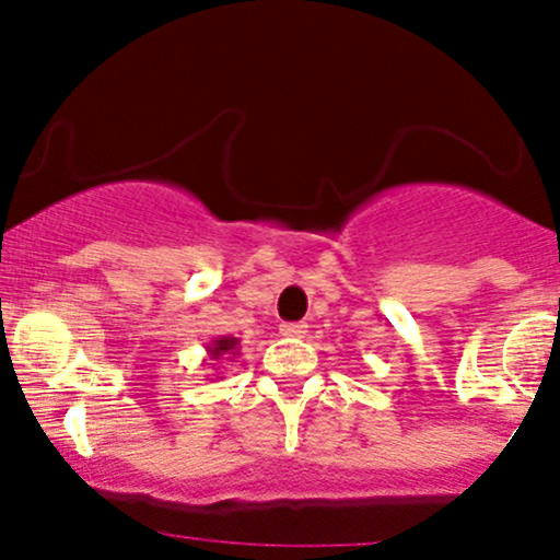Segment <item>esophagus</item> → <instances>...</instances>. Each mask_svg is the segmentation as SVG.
Instances as JSON below:
<instances>
[{
    "mask_svg": "<svg viewBox=\"0 0 560 560\" xmlns=\"http://www.w3.org/2000/svg\"><path fill=\"white\" fill-rule=\"evenodd\" d=\"M281 337H289V339H302L307 334V324H281Z\"/></svg>",
    "mask_w": 560,
    "mask_h": 560,
    "instance_id": "1",
    "label": "esophagus"
}]
</instances>
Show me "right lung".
<instances>
[{
  "label": "right lung",
  "instance_id": "1",
  "mask_svg": "<svg viewBox=\"0 0 560 560\" xmlns=\"http://www.w3.org/2000/svg\"><path fill=\"white\" fill-rule=\"evenodd\" d=\"M234 358H240V339L236 337H218L213 342L208 345V361L205 365H210V369H221L218 363H234ZM215 376V374H210ZM223 378V376H218Z\"/></svg>",
  "mask_w": 560,
  "mask_h": 560
}]
</instances>
